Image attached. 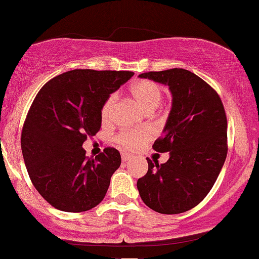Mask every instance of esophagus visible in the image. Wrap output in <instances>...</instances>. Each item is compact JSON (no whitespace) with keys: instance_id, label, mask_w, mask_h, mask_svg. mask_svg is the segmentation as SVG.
Returning <instances> with one entry per match:
<instances>
[{"instance_id":"1","label":"esophagus","mask_w":259,"mask_h":259,"mask_svg":"<svg viewBox=\"0 0 259 259\" xmlns=\"http://www.w3.org/2000/svg\"><path fill=\"white\" fill-rule=\"evenodd\" d=\"M130 158H132V156H129V154H126V153L121 154V160H123V162H127Z\"/></svg>"}]
</instances>
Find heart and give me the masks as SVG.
<instances>
[{"instance_id":"1","label":"heart","mask_w":259,"mask_h":259,"mask_svg":"<svg viewBox=\"0 0 259 259\" xmlns=\"http://www.w3.org/2000/svg\"><path fill=\"white\" fill-rule=\"evenodd\" d=\"M130 94L133 99L138 102L144 111L152 112L160 105L163 99L162 89L156 82L151 80H140L130 86ZM117 96L111 95L103 103L101 109V117L103 121H108L114 109ZM150 139V134L146 130H133V132H123L117 135L115 141L126 150H138Z\"/></svg>"}]
</instances>
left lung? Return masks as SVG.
I'll return each mask as SVG.
<instances>
[{
    "label": "left lung",
    "instance_id": "8db88e82",
    "mask_svg": "<svg viewBox=\"0 0 259 259\" xmlns=\"http://www.w3.org/2000/svg\"><path fill=\"white\" fill-rule=\"evenodd\" d=\"M139 76L168 85L173 100L163 135L152 146L169 152V159L158 164L147 158L148 170L136 186L151 209L179 214L197 206L221 173L228 153L227 114L214 89L190 70L173 68Z\"/></svg>",
    "mask_w": 259,
    "mask_h": 259
}]
</instances>
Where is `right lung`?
I'll return each mask as SVG.
<instances>
[{
    "mask_svg": "<svg viewBox=\"0 0 259 259\" xmlns=\"http://www.w3.org/2000/svg\"><path fill=\"white\" fill-rule=\"evenodd\" d=\"M133 72L74 69L37 92L22 132V152L32 185L51 206L79 213L105 198L119 168V151L107 147L95 158L82 144L101 127V109Z\"/></svg>",
    "mask_w": 259,
    "mask_h": 259,
    "instance_id": "right-lung-1",
    "label": "right lung"
}]
</instances>
